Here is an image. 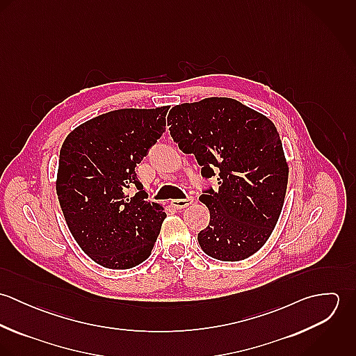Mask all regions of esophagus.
Listing matches in <instances>:
<instances>
[{
    "instance_id": "esophagus-1",
    "label": "esophagus",
    "mask_w": 356,
    "mask_h": 356,
    "mask_svg": "<svg viewBox=\"0 0 356 356\" xmlns=\"http://www.w3.org/2000/svg\"><path fill=\"white\" fill-rule=\"evenodd\" d=\"M193 203V197H186V199H177V200H172L171 202V205L174 207V208H177V209H182V208H185V207H188V205H191V204Z\"/></svg>"
}]
</instances>
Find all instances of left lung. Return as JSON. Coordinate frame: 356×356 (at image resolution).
<instances>
[{
    "label": "left lung",
    "mask_w": 356,
    "mask_h": 356,
    "mask_svg": "<svg viewBox=\"0 0 356 356\" xmlns=\"http://www.w3.org/2000/svg\"><path fill=\"white\" fill-rule=\"evenodd\" d=\"M170 134L184 153H193L205 179L216 177L218 191L200 200L209 225L197 236L205 254L238 261L257 252L271 236L288 185V164L274 123L227 97L175 105Z\"/></svg>",
    "instance_id": "left-lung-1"
}]
</instances>
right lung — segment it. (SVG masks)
<instances>
[{"label": "right lung", "instance_id": "right-lung-1", "mask_svg": "<svg viewBox=\"0 0 356 356\" xmlns=\"http://www.w3.org/2000/svg\"><path fill=\"white\" fill-rule=\"evenodd\" d=\"M168 108L102 113L61 145L58 203L78 245L102 267L131 268L152 252L167 215L145 200L136 167L165 131ZM134 186L139 192L130 198L127 191Z\"/></svg>", "mask_w": 356, "mask_h": 356}]
</instances>
